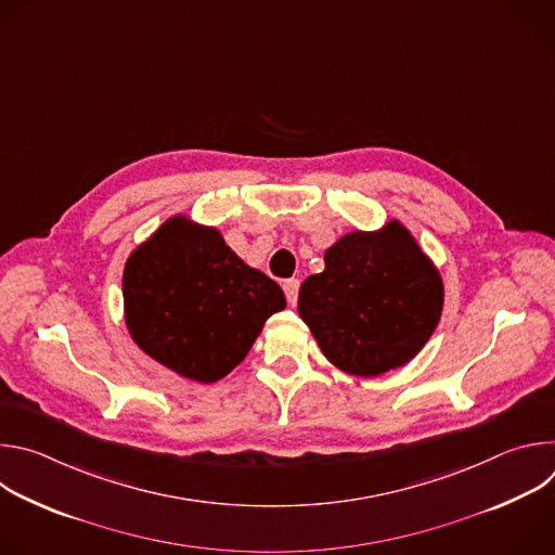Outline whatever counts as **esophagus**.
<instances>
[{
  "label": "esophagus",
  "mask_w": 555,
  "mask_h": 555,
  "mask_svg": "<svg viewBox=\"0 0 555 555\" xmlns=\"http://www.w3.org/2000/svg\"><path fill=\"white\" fill-rule=\"evenodd\" d=\"M283 289H285L287 302L294 307V305H296V298H298V279H287V281H283Z\"/></svg>",
  "instance_id": "esophagus-1"
}]
</instances>
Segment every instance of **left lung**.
<instances>
[{
	"label": "left lung",
	"instance_id": "8db88e82",
	"mask_svg": "<svg viewBox=\"0 0 555 555\" xmlns=\"http://www.w3.org/2000/svg\"><path fill=\"white\" fill-rule=\"evenodd\" d=\"M441 311V272L400 219L343 234L298 292L300 319L325 358L358 377L411 362Z\"/></svg>",
	"mask_w": 555,
	"mask_h": 555
}]
</instances>
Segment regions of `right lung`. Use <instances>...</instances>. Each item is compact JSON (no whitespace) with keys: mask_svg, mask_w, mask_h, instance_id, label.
Returning a JSON list of instances; mask_svg holds the SVG:
<instances>
[{"mask_svg":"<svg viewBox=\"0 0 555 555\" xmlns=\"http://www.w3.org/2000/svg\"><path fill=\"white\" fill-rule=\"evenodd\" d=\"M122 302L127 332L151 360L212 384L248 356L285 294L217 228L173 215L127 257Z\"/></svg>","mask_w":555,"mask_h":555,"instance_id":"1","label":"right lung"}]
</instances>
